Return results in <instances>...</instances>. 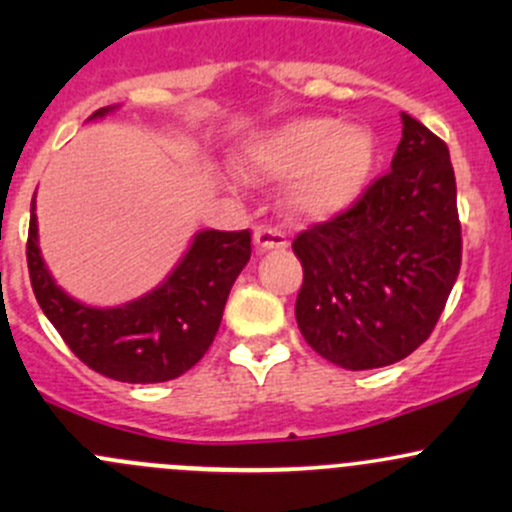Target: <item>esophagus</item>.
<instances>
[{
	"mask_svg": "<svg viewBox=\"0 0 512 512\" xmlns=\"http://www.w3.org/2000/svg\"><path fill=\"white\" fill-rule=\"evenodd\" d=\"M252 240H255V247L260 252L285 250L287 247V235L282 230H277V227H257Z\"/></svg>",
	"mask_w": 512,
	"mask_h": 512,
	"instance_id": "34e87169",
	"label": "esophagus"
}]
</instances>
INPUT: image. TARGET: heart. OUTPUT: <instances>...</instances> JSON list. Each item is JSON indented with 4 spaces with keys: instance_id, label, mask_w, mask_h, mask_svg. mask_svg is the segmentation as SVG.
<instances>
[{
    "instance_id": "obj_1",
    "label": "heart",
    "mask_w": 512,
    "mask_h": 512,
    "mask_svg": "<svg viewBox=\"0 0 512 512\" xmlns=\"http://www.w3.org/2000/svg\"><path fill=\"white\" fill-rule=\"evenodd\" d=\"M374 136L359 123L292 118L262 133L242 153V173L286 178L285 203L297 218L327 220L359 198L374 168Z\"/></svg>"
}]
</instances>
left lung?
<instances>
[{
	"instance_id": "1",
	"label": "left lung",
	"mask_w": 512,
	"mask_h": 512,
	"mask_svg": "<svg viewBox=\"0 0 512 512\" xmlns=\"http://www.w3.org/2000/svg\"><path fill=\"white\" fill-rule=\"evenodd\" d=\"M391 170L334 220L292 242L304 270L299 332L342 369L396 364L431 337L461 270L448 146L401 113Z\"/></svg>"
}]
</instances>
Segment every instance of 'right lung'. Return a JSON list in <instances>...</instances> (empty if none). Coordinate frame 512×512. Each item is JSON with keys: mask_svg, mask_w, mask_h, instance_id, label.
Wrapping results in <instances>:
<instances>
[{"mask_svg": "<svg viewBox=\"0 0 512 512\" xmlns=\"http://www.w3.org/2000/svg\"><path fill=\"white\" fill-rule=\"evenodd\" d=\"M118 106L98 108L94 118ZM36 200L29 220L27 265L32 289L66 347L86 366L128 384H158L198 364L218 334L237 275L250 260V230H200L156 289L121 307H91L69 297L39 250Z\"/></svg>", "mask_w": 512, "mask_h": 512, "instance_id": "add662e5", "label": "right lung"}]
</instances>
